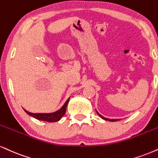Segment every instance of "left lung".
Wrapping results in <instances>:
<instances>
[{
	"instance_id": "left-lung-1",
	"label": "left lung",
	"mask_w": 158,
	"mask_h": 158,
	"mask_svg": "<svg viewBox=\"0 0 158 158\" xmlns=\"http://www.w3.org/2000/svg\"><path fill=\"white\" fill-rule=\"evenodd\" d=\"M96 113H98V115H99V116H100L101 118H103V119H104V120H107V121H118V119H110V118H104V117H103V116H102V115H100V114H99V113H98L97 111H96Z\"/></svg>"
}]
</instances>
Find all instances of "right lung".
I'll use <instances>...</instances> for the list:
<instances>
[{
	"label": "right lung",
	"instance_id": "add662e5",
	"mask_svg": "<svg viewBox=\"0 0 158 158\" xmlns=\"http://www.w3.org/2000/svg\"><path fill=\"white\" fill-rule=\"evenodd\" d=\"M69 99L70 98L66 101V102L64 103V104L62 106V107L61 108L60 110H59L58 111L55 112V113H29V112L26 111V110H24L28 115L35 118L38 119V120L48 121V122H56V121H60L61 118L65 114L66 107H67Z\"/></svg>",
	"mask_w": 158,
	"mask_h": 158
}]
</instances>
